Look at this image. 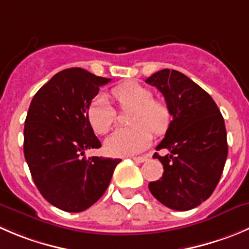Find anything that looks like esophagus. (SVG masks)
Here are the masks:
<instances>
[{"label":"esophagus","mask_w":249,"mask_h":249,"mask_svg":"<svg viewBox=\"0 0 249 249\" xmlns=\"http://www.w3.org/2000/svg\"><path fill=\"white\" fill-rule=\"evenodd\" d=\"M147 159H148V157L143 156V157H134V158H132V160L136 161V163H143V161H146Z\"/></svg>","instance_id":"34e87169"}]
</instances>
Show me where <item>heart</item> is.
Masks as SVG:
<instances>
[{"mask_svg": "<svg viewBox=\"0 0 249 249\" xmlns=\"http://www.w3.org/2000/svg\"><path fill=\"white\" fill-rule=\"evenodd\" d=\"M112 97L120 108H132L131 126L119 127L107 137L106 149L112 156L124 157L144 151L152 141V131L163 134L170 124V109L164 101L136 83H126L112 90ZM88 119L96 134L109 131L115 122V110L105 95H98L88 109Z\"/></svg>", "mask_w": 249, "mask_h": 249, "instance_id": "heart-1", "label": "heart"}]
</instances>
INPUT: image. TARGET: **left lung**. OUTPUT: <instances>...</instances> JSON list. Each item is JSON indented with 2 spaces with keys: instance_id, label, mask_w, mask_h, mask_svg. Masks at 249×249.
<instances>
[{
  "instance_id": "obj_1",
  "label": "left lung",
  "mask_w": 249,
  "mask_h": 249,
  "mask_svg": "<svg viewBox=\"0 0 249 249\" xmlns=\"http://www.w3.org/2000/svg\"><path fill=\"white\" fill-rule=\"evenodd\" d=\"M163 93L173 120L157 151L164 173L148 183L165 207L190 211L208 199L218 185L228 157L224 118L213 98L185 74L163 69L146 80Z\"/></svg>"
}]
</instances>
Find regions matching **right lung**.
Wrapping results in <instances>:
<instances>
[{
  "label": "right lung",
  "mask_w": 249,
  "mask_h": 249,
  "mask_svg": "<svg viewBox=\"0 0 249 249\" xmlns=\"http://www.w3.org/2000/svg\"><path fill=\"white\" fill-rule=\"evenodd\" d=\"M110 79L81 68L55 74L34 96L24 125V156L36 187L69 213L90 208L107 190L122 159L90 157L100 148L88 119L91 101Z\"/></svg>",
  "instance_id": "1"
}]
</instances>
